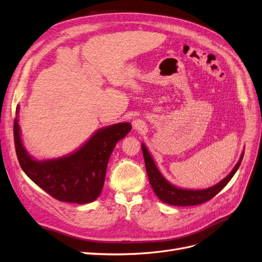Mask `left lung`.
<instances>
[{
  "label": "left lung",
  "instance_id": "1",
  "mask_svg": "<svg viewBox=\"0 0 262 262\" xmlns=\"http://www.w3.org/2000/svg\"><path fill=\"white\" fill-rule=\"evenodd\" d=\"M141 150H143L145 164H146V171L148 174L149 182L151 184V188L155 191L156 195L158 196L159 200L170 205L176 206H192V205H199L204 203V202L213 199L216 194H217L224 186H225L230 179L234 177L236 171L238 170L241 162L243 160L244 152L241 156V159L237 162L235 168L231 170V172L224 178L221 182L215 184L211 188H207L204 190H188V189H181L177 188L173 184L168 182L164 177L160 173L159 169L157 168L156 163L152 159V157L149 154L147 147L141 144Z\"/></svg>",
  "mask_w": 262,
  "mask_h": 262
}]
</instances>
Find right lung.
<instances>
[{"instance_id":"1","label":"right lung","mask_w":262,"mask_h":262,"mask_svg":"<svg viewBox=\"0 0 262 262\" xmlns=\"http://www.w3.org/2000/svg\"><path fill=\"white\" fill-rule=\"evenodd\" d=\"M130 129L129 123L104 127L77 151L61 158L39 161L24 148L16 117L14 119L15 150L21 169L39 188L61 202L85 204L99 198L110 157L116 144Z\"/></svg>"}]
</instances>
